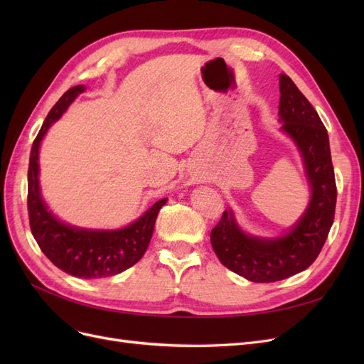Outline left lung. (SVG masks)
<instances>
[{"mask_svg":"<svg viewBox=\"0 0 364 364\" xmlns=\"http://www.w3.org/2000/svg\"><path fill=\"white\" fill-rule=\"evenodd\" d=\"M282 129L299 147L311 183V202L287 235L262 240L246 235L230 211L211 230V245L225 267L252 282L281 281L310 267L334 222L337 186L326 129L316 109L287 74L279 75Z\"/></svg>","mask_w":364,"mask_h":364,"instance_id":"left-lung-1","label":"left lung"}]
</instances>
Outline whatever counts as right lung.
I'll use <instances>...</instances> for the list:
<instances>
[{
  "mask_svg": "<svg viewBox=\"0 0 364 364\" xmlns=\"http://www.w3.org/2000/svg\"><path fill=\"white\" fill-rule=\"evenodd\" d=\"M85 91L77 85L65 92L51 107L33 141L28 164L27 209L31 234L41 250L54 266L75 278L97 279L114 277L136 264L144 255L159 209L167 199H161L142 214L135 223L118 230H86L60 223L47 211L39 193V144L48 127L56 121L74 98Z\"/></svg>",
  "mask_w": 364,
  "mask_h": 364,
  "instance_id": "1",
  "label": "right lung"
}]
</instances>
